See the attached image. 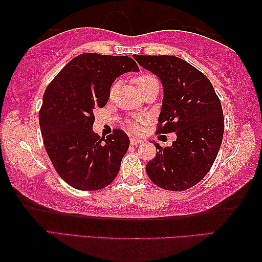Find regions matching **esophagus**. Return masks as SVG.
Listing matches in <instances>:
<instances>
[{"mask_svg":"<svg viewBox=\"0 0 262 262\" xmlns=\"http://www.w3.org/2000/svg\"><path fill=\"white\" fill-rule=\"evenodd\" d=\"M131 144L132 145H136V146H137V145H139V144H141V143H143V140H141V139H138V138H131Z\"/></svg>","mask_w":262,"mask_h":262,"instance_id":"1","label":"esophagus"}]
</instances>
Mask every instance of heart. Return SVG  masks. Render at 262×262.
<instances>
[{"mask_svg":"<svg viewBox=\"0 0 262 262\" xmlns=\"http://www.w3.org/2000/svg\"><path fill=\"white\" fill-rule=\"evenodd\" d=\"M153 82H158V80L154 78V76L149 75V74H140V75L136 76V78H135V83L138 85L139 91L141 88L146 87V85L151 84ZM116 88H117V85H116V84H114L113 87H111V94H113L116 91ZM131 127L134 128V130H136L137 125H136V124H131Z\"/></svg>","mask_w":262,"mask_h":262,"instance_id":"1","label":"heart"}]
</instances>
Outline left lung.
Masks as SVG:
<instances>
[{"instance_id":"obj_1","label":"left lung","mask_w":262,"mask_h":262,"mask_svg":"<svg viewBox=\"0 0 262 262\" xmlns=\"http://www.w3.org/2000/svg\"><path fill=\"white\" fill-rule=\"evenodd\" d=\"M164 87L157 134L175 132L171 146L161 147L146 165L151 181L162 189L181 191L199 183L220 151L224 117L218 96L202 72L174 55H134Z\"/></svg>"}]
</instances>
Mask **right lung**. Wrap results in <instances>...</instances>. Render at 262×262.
<instances>
[{
    "label": "right lung",
    "mask_w": 262,
    "mask_h": 262,
    "mask_svg": "<svg viewBox=\"0 0 262 262\" xmlns=\"http://www.w3.org/2000/svg\"><path fill=\"white\" fill-rule=\"evenodd\" d=\"M138 71L125 55L82 53L47 85L39 111L45 149L60 178L75 189H102L117 177L130 139L119 128L101 138L93 131L94 110L106 104L119 75Z\"/></svg>",
    "instance_id": "add662e5"
}]
</instances>
